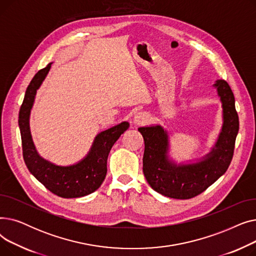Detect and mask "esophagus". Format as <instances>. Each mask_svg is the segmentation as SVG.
Here are the masks:
<instances>
[{
    "label": "esophagus",
    "mask_w": 256,
    "mask_h": 256,
    "mask_svg": "<svg viewBox=\"0 0 256 256\" xmlns=\"http://www.w3.org/2000/svg\"><path fill=\"white\" fill-rule=\"evenodd\" d=\"M150 121V115L145 112H139L134 116L132 122L135 126H143L146 124Z\"/></svg>",
    "instance_id": "1"
}]
</instances>
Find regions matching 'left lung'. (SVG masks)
<instances>
[{
    "mask_svg": "<svg viewBox=\"0 0 256 256\" xmlns=\"http://www.w3.org/2000/svg\"><path fill=\"white\" fill-rule=\"evenodd\" d=\"M212 87L222 104L223 124L216 143L204 156L176 163L169 156V135L162 126L138 128L145 144L143 173L156 192L174 199L193 198L222 176L230 165L238 132L234 96L224 80H217Z\"/></svg>",
    "mask_w": 256,
    "mask_h": 256,
    "instance_id": "obj_1",
    "label": "left lung"
}]
</instances>
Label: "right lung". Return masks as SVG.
<instances>
[{"label": "right lung", "mask_w": 256, "mask_h": 256, "mask_svg": "<svg viewBox=\"0 0 256 256\" xmlns=\"http://www.w3.org/2000/svg\"><path fill=\"white\" fill-rule=\"evenodd\" d=\"M52 63H48L46 67L34 76L26 90L18 115L22 156L26 167L34 178L52 193L63 198L83 197L96 191L104 180L108 156L114 143L128 128L130 124L124 121L98 132L88 154L74 165L61 166L44 158L36 150L32 139L30 114L37 90L48 76Z\"/></svg>", "instance_id": "add662e5"}]
</instances>
